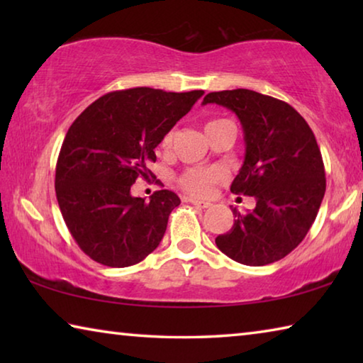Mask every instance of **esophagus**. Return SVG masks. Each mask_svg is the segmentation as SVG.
Instances as JSON below:
<instances>
[{
    "label": "esophagus",
    "mask_w": 363,
    "mask_h": 363,
    "mask_svg": "<svg viewBox=\"0 0 363 363\" xmlns=\"http://www.w3.org/2000/svg\"><path fill=\"white\" fill-rule=\"evenodd\" d=\"M189 201H190V203H192L194 206H196V208H203V210H205V208L210 206V203H208V201H199V200H189Z\"/></svg>",
    "instance_id": "esophagus-1"
}]
</instances>
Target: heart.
I'll list each match as a JSON object with an SVG mask.
<instances>
[{
	"label": "heart",
	"instance_id": "b5f03b06",
	"mask_svg": "<svg viewBox=\"0 0 363 363\" xmlns=\"http://www.w3.org/2000/svg\"><path fill=\"white\" fill-rule=\"evenodd\" d=\"M219 121H223V120L208 121L205 128L213 126L214 123H219ZM173 138H174L173 131H168L163 136L162 143H160V147H162L163 150H168L171 144H173ZM223 179H224V173L220 169H216V168H189L179 176L177 184H179V187L186 194L196 196V199H201V196L210 195L214 184H218Z\"/></svg>",
	"mask_w": 363,
	"mask_h": 363
}]
</instances>
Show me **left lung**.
<instances>
[{
    "label": "left lung",
    "mask_w": 363,
    "mask_h": 363,
    "mask_svg": "<svg viewBox=\"0 0 363 363\" xmlns=\"http://www.w3.org/2000/svg\"><path fill=\"white\" fill-rule=\"evenodd\" d=\"M203 104L235 112L247 153L230 190L256 199L229 232L216 237L218 248L245 266H266L285 257L304 240L317 218L327 179L320 149L307 121L286 104L251 89L218 91Z\"/></svg>",
    "instance_id": "left-lung-1"
}]
</instances>
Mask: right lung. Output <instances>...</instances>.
<instances>
[{
	"instance_id": "add662e5",
	"label": "right lung",
	"mask_w": 363,
	"mask_h": 363,
	"mask_svg": "<svg viewBox=\"0 0 363 363\" xmlns=\"http://www.w3.org/2000/svg\"><path fill=\"white\" fill-rule=\"evenodd\" d=\"M203 91L133 88L104 94L72 123L56 164L60 213L78 247L108 267L145 259L164 235L181 200L157 190L150 201L131 195L155 162V147Z\"/></svg>"
}]
</instances>
